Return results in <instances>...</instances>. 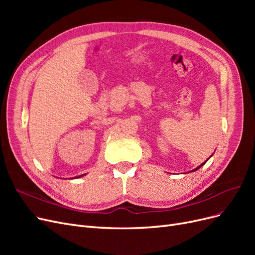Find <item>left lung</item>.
<instances>
[{"label":"left lung","instance_id":"8db88e82","mask_svg":"<svg viewBox=\"0 0 255 255\" xmlns=\"http://www.w3.org/2000/svg\"><path fill=\"white\" fill-rule=\"evenodd\" d=\"M212 156H213V154H212V155H211V156H210V157H208V158H207V159H206V160H205V161H204V163H202V164H201V165H200V166H198V167H197V168H196V169H194V170H191V171H189V172H194V171H196V170H198V169H199V168H201V167H202V166H203V165H205V163H206V161H207V160H208V159H210V158H211V157H212Z\"/></svg>","mask_w":255,"mask_h":255}]
</instances>
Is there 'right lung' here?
<instances>
[{
	"label": "right lung",
	"mask_w": 255,
	"mask_h": 255,
	"mask_svg": "<svg viewBox=\"0 0 255 255\" xmlns=\"http://www.w3.org/2000/svg\"><path fill=\"white\" fill-rule=\"evenodd\" d=\"M84 175H86V173H85V174H82V175H78V176H75V177H73V179H79V177H81V176H84Z\"/></svg>",
	"instance_id": "obj_1"
}]
</instances>
